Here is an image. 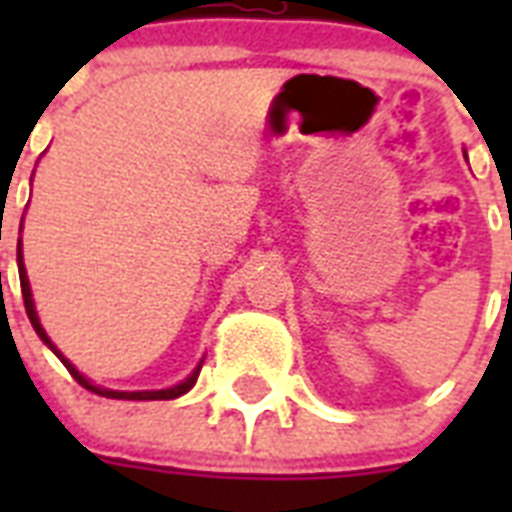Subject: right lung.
Here are the masks:
<instances>
[{
    "instance_id": "obj_1",
    "label": "right lung",
    "mask_w": 512,
    "mask_h": 512,
    "mask_svg": "<svg viewBox=\"0 0 512 512\" xmlns=\"http://www.w3.org/2000/svg\"><path fill=\"white\" fill-rule=\"evenodd\" d=\"M18 265H20V292H23V305H26V313H28V319H31V327L36 329V335L42 337L44 345H50L52 353L63 361V366H66L68 372H71V377H74L82 388L92 390V393H98V396H106V398H124V401H170V398H177V396H183V393H188V390L193 388V382H196V377H199V369L201 364L196 366V372L188 377L185 382H180V385H175V388H167V390H138V393H122V390H106V388H95L90 380H84L82 374L76 372V366L68 361V358L60 356V350L52 345V340L47 337V332L42 329V324H39V316H36L34 311V300H31V287H28V276H26V265H23V252H20L18 247Z\"/></svg>"
}]
</instances>
